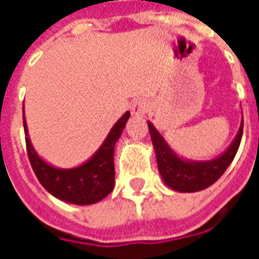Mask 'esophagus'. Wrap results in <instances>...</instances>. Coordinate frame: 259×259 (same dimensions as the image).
I'll return each instance as SVG.
<instances>
[{"instance_id":"1","label":"esophagus","mask_w":259,"mask_h":259,"mask_svg":"<svg viewBox=\"0 0 259 259\" xmlns=\"http://www.w3.org/2000/svg\"><path fill=\"white\" fill-rule=\"evenodd\" d=\"M148 102L144 101V100H136L132 105H130V112L132 115H135V116H143V115H146L148 112Z\"/></svg>"}]
</instances>
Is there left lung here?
Here are the masks:
<instances>
[{"label":"left lung","instance_id":"obj_1","mask_svg":"<svg viewBox=\"0 0 259 259\" xmlns=\"http://www.w3.org/2000/svg\"><path fill=\"white\" fill-rule=\"evenodd\" d=\"M148 130L157 154L158 169L163 182L172 190L180 193H193L209 187L225 174V170L232 163L239 150L241 136H243V122L236 139L232 143V146L226 150V152H223L217 159L205 161V162H190L182 159L170 150V147L163 140L162 136L158 133V130L150 122H148Z\"/></svg>","mask_w":259,"mask_h":259}]
</instances>
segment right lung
<instances>
[{"mask_svg": "<svg viewBox=\"0 0 259 259\" xmlns=\"http://www.w3.org/2000/svg\"><path fill=\"white\" fill-rule=\"evenodd\" d=\"M129 118L130 112L124 113L115 123L105 141L102 143L101 148L94 154V157L73 169L54 168L44 162L36 154L29 137H26L27 157L42 187L59 200L77 205H89L105 198L113 190L115 144L122 135V130ZM23 126L25 135H27L25 119Z\"/></svg>", "mask_w": 259, "mask_h": 259, "instance_id": "add662e5", "label": "right lung"}]
</instances>
